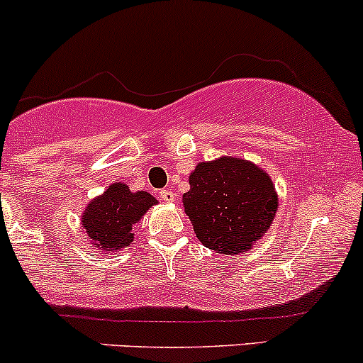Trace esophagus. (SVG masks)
<instances>
[{"mask_svg":"<svg viewBox=\"0 0 363 363\" xmlns=\"http://www.w3.org/2000/svg\"><path fill=\"white\" fill-rule=\"evenodd\" d=\"M160 197H161L162 202H173L174 201V194L168 189L160 190Z\"/></svg>","mask_w":363,"mask_h":363,"instance_id":"1","label":"esophagus"}]
</instances>
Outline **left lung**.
<instances>
[{
	"instance_id": "obj_1",
	"label": "left lung",
	"mask_w": 363,
	"mask_h": 363,
	"mask_svg": "<svg viewBox=\"0 0 363 363\" xmlns=\"http://www.w3.org/2000/svg\"><path fill=\"white\" fill-rule=\"evenodd\" d=\"M185 213L207 248L235 255L269 230L278 195L267 173L245 160L201 162L183 195Z\"/></svg>"
}]
</instances>
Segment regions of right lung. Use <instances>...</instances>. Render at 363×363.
Wrapping results in <instances>:
<instances>
[{
    "label": "right lung",
    "mask_w": 363,
    "mask_h": 363,
    "mask_svg": "<svg viewBox=\"0 0 363 363\" xmlns=\"http://www.w3.org/2000/svg\"><path fill=\"white\" fill-rule=\"evenodd\" d=\"M154 203L156 199L150 194H132L127 185L115 183L87 206L82 216L84 230L92 240V245L101 250H121L133 240V223Z\"/></svg>",
    "instance_id": "obj_1"
}]
</instances>
